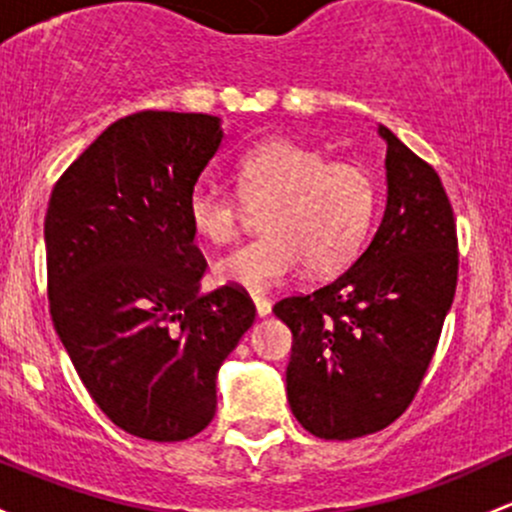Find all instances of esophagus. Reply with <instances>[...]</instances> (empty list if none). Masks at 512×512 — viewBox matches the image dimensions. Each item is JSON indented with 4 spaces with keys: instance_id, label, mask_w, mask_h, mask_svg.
<instances>
[{
    "instance_id": "esophagus-1",
    "label": "esophagus",
    "mask_w": 512,
    "mask_h": 512,
    "mask_svg": "<svg viewBox=\"0 0 512 512\" xmlns=\"http://www.w3.org/2000/svg\"><path fill=\"white\" fill-rule=\"evenodd\" d=\"M252 301H255L257 316H267L272 311V301L267 297H262V294H252Z\"/></svg>"
}]
</instances>
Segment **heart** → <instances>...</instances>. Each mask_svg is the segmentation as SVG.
I'll return each instance as SVG.
<instances>
[{"mask_svg":"<svg viewBox=\"0 0 512 512\" xmlns=\"http://www.w3.org/2000/svg\"><path fill=\"white\" fill-rule=\"evenodd\" d=\"M238 196L213 186L193 188L186 201L198 238L225 245L238 235L242 203L261 208L265 235L215 262V279L245 292H265L301 267L333 274L351 265L378 211V184L365 166L328 161L292 139L255 144L235 164Z\"/></svg>","mask_w":512,"mask_h":512,"instance_id":"heart-1","label":"heart"}]
</instances>
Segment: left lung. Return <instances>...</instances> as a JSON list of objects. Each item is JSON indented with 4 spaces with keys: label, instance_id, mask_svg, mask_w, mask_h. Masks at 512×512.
Wrapping results in <instances>:
<instances>
[{
    "label": "left lung",
    "instance_id": "8db88e82",
    "mask_svg": "<svg viewBox=\"0 0 512 512\" xmlns=\"http://www.w3.org/2000/svg\"><path fill=\"white\" fill-rule=\"evenodd\" d=\"M387 206L363 255L333 282L274 304L292 331L287 400L319 439L385 429L410 407L459 277L454 208L434 166L387 127Z\"/></svg>",
    "mask_w": 512,
    "mask_h": 512
}]
</instances>
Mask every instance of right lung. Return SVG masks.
I'll return each mask as SVG.
<instances>
[{
  "label": "right lung",
  "mask_w": 512,
  "mask_h": 512,
  "mask_svg": "<svg viewBox=\"0 0 512 512\" xmlns=\"http://www.w3.org/2000/svg\"><path fill=\"white\" fill-rule=\"evenodd\" d=\"M223 142L201 112L112 122L48 201V309L95 405L139 439L184 441L211 424L215 375L255 321L250 294H201L206 260L186 201Z\"/></svg>",
  "instance_id": "add662e5"
}]
</instances>
